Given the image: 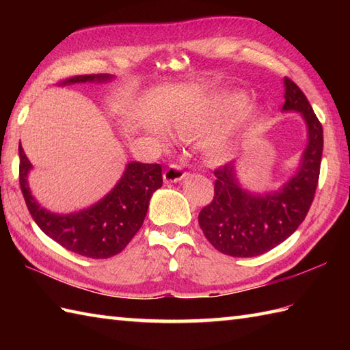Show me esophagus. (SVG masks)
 I'll use <instances>...</instances> for the list:
<instances>
[{
  "instance_id": "obj_1",
  "label": "esophagus",
  "mask_w": 350,
  "mask_h": 350,
  "mask_svg": "<svg viewBox=\"0 0 350 350\" xmlns=\"http://www.w3.org/2000/svg\"><path fill=\"white\" fill-rule=\"evenodd\" d=\"M187 174V170L183 168L182 163L173 162L170 163L165 171H163V180H165V183H176L180 182Z\"/></svg>"
}]
</instances>
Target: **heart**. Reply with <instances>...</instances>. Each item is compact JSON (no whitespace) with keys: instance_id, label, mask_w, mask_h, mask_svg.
Instances as JSON below:
<instances>
[{"instance_id":"1","label":"heart","mask_w":350,"mask_h":350,"mask_svg":"<svg viewBox=\"0 0 350 350\" xmlns=\"http://www.w3.org/2000/svg\"><path fill=\"white\" fill-rule=\"evenodd\" d=\"M247 94L237 92H226L207 96L204 99L192 102L176 114L174 122L177 128L188 132L203 131L232 120L247 107ZM250 122H256V116L250 117ZM239 128H228L218 132L207 141V150L213 158H224L233 152L237 141Z\"/></svg>"}]
</instances>
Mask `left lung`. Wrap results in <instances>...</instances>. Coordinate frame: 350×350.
Returning <instances> with one entry per match:
<instances>
[{"instance_id":"left-lung-1","label":"left lung","mask_w":350,"mask_h":350,"mask_svg":"<svg viewBox=\"0 0 350 350\" xmlns=\"http://www.w3.org/2000/svg\"><path fill=\"white\" fill-rule=\"evenodd\" d=\"M284 111H298L308 126V144L299 171L278 192L252 196L243 191L233 163L215 170V194L198 215L206 239L222 254L256 257L275 248L295 233L313 203L321 174L323 129L307 96L284 78Z\"/></svg>"}]
</instances>
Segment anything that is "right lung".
I'll list each match as a JSON object with an SVG mask.
<instances>
[{
    "instance_id": "add662e5",
    "label": "right lung",
    "mask_w": 350,
    "mask_h": 350,
    "mask_svg": "<svg viewBox=\"0 0 350 350\" xmlns=\"http://www.w3.org/2000/svg\"><path fill=\"white\" fill-rule=\"evenodd\" d=\"M109 75H77L63 84L108 81ZM31 163L19 144V185L25 204L42 232L63 248L90 258H109L122 252L146 218L153 192L162 187L159 163L131 162L109 194L90 209L55 215L36 203L27 183Z\"/></svg>"
}]
</instances>
